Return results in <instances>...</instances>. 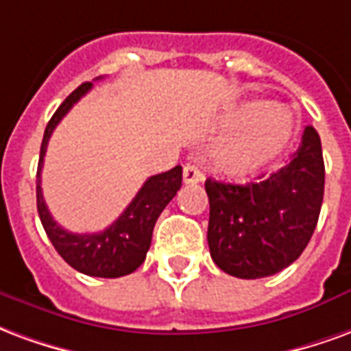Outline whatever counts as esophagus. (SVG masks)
Returning <instances> with one entry per match:
<instances>
[{"label": "esophagus", "mask_w": 351, "mask_h": 351, "mask_svg": "<svg viewBox=\"0 0 351 351\" xmlns=\"http://www.w3.org/2000/svg\"><path fill=\"white\" fill-rule=\"evenodd\" d=\"M202 179H204V173L196 168L194 165H185L183 168V181H185L186 185H194V183H200Z\"/></svg>", "instance_id": "esophagus-1"}]
</instances>
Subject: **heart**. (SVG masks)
I'll use <instances>...</instances> for the list:
<instances>
[{
    "label": "heart",
    "mask_w": 351,
    "mask_h": 351,
    "mask_svg": "<svg viewBox=\"0 0 351 351\" xmlns=\"http://www.w3.org/2000/svg\"><path fill=\"white\" fill-rule=\"evenodd\" d=\"M230 125L241 129L230 132L211 151L213 166L228 178L250 176L282 149L291 132L288 110L265 102H249L232 114Z\"/></svg>",
    "instance_id": "obj_1"
}]
</instances>
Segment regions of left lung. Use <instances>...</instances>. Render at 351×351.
Wrapping results in <instances>:
<instances>
[{
  "mask_svg": "<svg viewBox=\"0 0 351 351\" xmlns=\"http://www.w3.org/2000/svg\"><path fill=\"white\" fill-rule=\"evenodd\" d=\"M324 183L322 142L311 125L278 172L245 185L207 179V243L213 262L237 278L271 277L288 267L314 234Z\"/></svg>",
  "mask_w": 351,
  "mask_h": 351,
  "instance_id": "left-lung-1",
  "label": "left lung"
}]
</instances>
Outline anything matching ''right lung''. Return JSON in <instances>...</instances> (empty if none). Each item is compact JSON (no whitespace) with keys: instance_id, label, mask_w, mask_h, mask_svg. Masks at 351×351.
I'll return each mask as SVG.
<instances>
[{"instance_id":"obj_1","label":"right lung","mask_w":351,"mask_h":351,"mask_svg":"<svg viewBox=\"0 0 351 351\" xmlns=\"http://www.w3.org/2000/svg\"><path fill=\"white\" fill-rule=\"evenodd\" d=\"M91 86H93L91 82H86L74 89L73 93L61 102V106L56 110L52 119L46 125L43 144H40L39 168H37V211L53 249L58 250V254L71 267L89 277L117 278L136 271L144 263L145 254L149 250L155 222L158 215L162 213V209L170 204V200L181 189L183 170L181 166H176L168 172L151 176L127 206V209L119 215V219L99 234H73L69 230L61 228L60 224L53 221L43 198L40 170H43L46 147H48V140L52 136L53 129L67 116L69 110L88 93Z\"/></svg>"}]
</instances>
